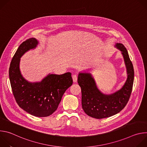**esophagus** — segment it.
<instances>
[{
    "label": "esophagus",
    "mask_w": 147,
    "mask_h": 147,
    "mask_svg": "<svg viewBox=\"0 0 147 147\" xmlns=\"http://www.w3.org/2000/svg\"><path fill=\"white\" fill-rule=\"evenodd\" d=\"M72 77H73V82H77V75H76V74H73V76H72Z\"/></svg>",
    "instance_id": "1"
}]
</instances>
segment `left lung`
<instances>
[{
  "instance_id": "left-lung-1",
  "label": "left lung",
  "mask_w": 147,
  "mask_h": 147,
  "mask_svg": "<svg viewBox=\"0 0 147 147\" xmlns=\"http://www.w3.org/2000/svg\"><path fill=\"white\" fill-rule=\"evenodd\" d=\"M116 47L121 51L127 72V79L120 90L109 95L103 94L97 88L91 74L80 73L78 76L82 108L87 115L95 119L109 117L120 112L127 105L131 94L134 76L132 62L122 44H116Z\"/></svg>"
}]
</instances>
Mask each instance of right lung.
<instances>
[{"instance_id":"add662e5","label":"right lung","mask_w":147,"mask_h":147,"mask_svg":"<svg viewBox=\"0 0 147 147\" xmlns=\"http://www.w3.org/2000/svg\"><path fill=\"white\" fill-rule=\"evenodd\" d=\"M38 42L32 38L26 40L18 48L9 67V78L13 94L18 105L27 113L37 117H47L57 109L66 90L73 84L70 72L49 74L40 82L31 83L21 74L20 57L30 49L35 48Z\"/></svg>"}]
</instances>
